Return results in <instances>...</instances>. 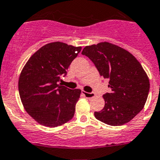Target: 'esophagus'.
Returning a JSON list of instances; mask_svg holds the SVG:
<instances>
[{
    "instance_id": "obj_1",
    "label": "esophagus",
    "mask_w": 160,
    "mask_h": 160,
    "mask_svg": "<svg viewBox=\"0 0 160 160\" xmlns=\"http://www.w3.org/2000/svg\"><path fill=\"white\" fill-rule=\"evenodd\" d=\"M82 94H83L86 98H88V99L95 97V93H94V92H87L82 91Z\"/></svg>"
}]
</instances>
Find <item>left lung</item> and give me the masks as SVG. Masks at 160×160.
<instances>
[{
	"mask_svg": "<svg viewBox=\"0 0 160 160\" xmlns=\"http://www.w3.org/2000/svg\"><path fill=\"white\" fill-rule=\"evenodd\" d=\"M82 55L94 63L103 78L109 79L110 93L103 95L105 107L94 116L110 126H122L143 109L150 90L148 76L134 55L107 42L87 46Z\"/></svg>",
	"mask_w": 160,
	"mask_h": 160,
	"instance_id": "8db88e82",
	"label": "left lung"
}]
</instances>
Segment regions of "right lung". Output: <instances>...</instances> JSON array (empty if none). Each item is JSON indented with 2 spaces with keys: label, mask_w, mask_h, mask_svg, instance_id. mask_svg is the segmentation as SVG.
<instances>
[{
  "label": "right lung",
  "mask_w": 160,
  "mask_h": 160,
  "mask_svg": "<svg viewBox=\"0 0 160 160\" xmlns=\"http://www.w3.org/2000/svg\"><path fill=\"white\" fill-rule=\"evenodd\" d=\"M81 51L61 42L46 44L30 57L21 72L18 90L26 111L39 124L56 127L73 118L81 90L59 84L61 76Z\"/></svg>",
  "instance_id": "1"
}]
</instances>
